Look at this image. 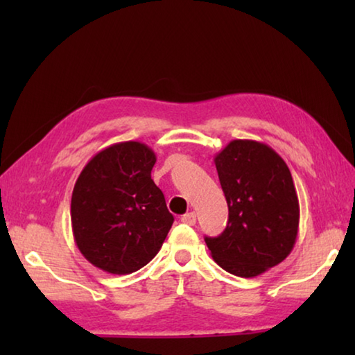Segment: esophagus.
<instances>
[{
	"mask_svg": "<svg viewBox=\"0 0 355 355\" xmlns=\"http://www.w3.org/2000/svg\"><path fill=\"white\" fill-rule=\"evenodd\" d=\"M182 222H184V224L188 225H194L196 224V213H186L182 216Z\"/></svg>",
	"mask_w": 355,
	"mask_h": 355,
	"instance_id": "esophagus-1",
	"label": "esophagus"
}]
</instances>
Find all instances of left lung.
<instances>
[{
    "mask_svg": "<svg viewBox=\"0 0 355 355\" xmlns=\"http://www.w3.org/2000/svg\"><path fill=\"white\" fill-rule=\"evenodd\" d=\"M228 205L225 230L205 238L213 260L238 277H257L291 254L299 200L291 172L263 142L235 139L214 156Z\"/></svg>",
    "mask_w": 355,
    "mask_h": 355,
    "instance_id": "8db88e82",
    "label": "left lung"
}]
</instances>
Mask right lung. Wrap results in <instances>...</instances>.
<instances>
[{"instance_id": "right-lung-1", "label": "right lung", "mask_w": 355, "mask_h": 355, "mask_svg": "<svg viewBox=\"0 0 355 355\" xmlns=\"http://www.w3.org/2000/svg\"><path fill=\"white\" fill-rule=\"evenodd\" d=\"M156 155L146 144H112L84 166L71 194V230L94 266L125 275L158 254L173 224L152 180Z\"/></svg>"}]
</instances>
